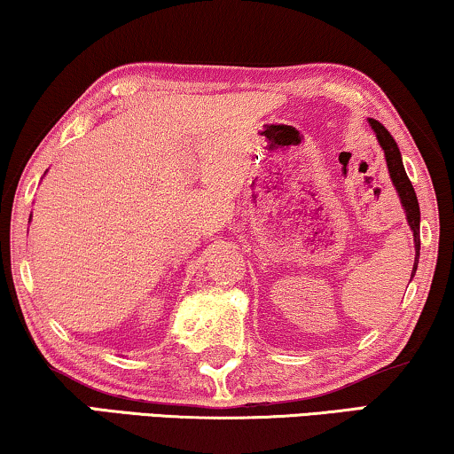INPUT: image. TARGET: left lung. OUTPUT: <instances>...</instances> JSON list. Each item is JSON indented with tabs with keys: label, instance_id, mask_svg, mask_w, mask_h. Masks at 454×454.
Wrapping results in <instances>:
<instances>
[{
	"label": "left lung",
	"instance_id": "obj_1",
	"mask_svg": "<svg viewBox=\"0 0 454 454\" xmlns=\"http://www.w3.org/2000/svg\"><path fill=\"white\" fill-rule=\"evenodd\" d=\"M370 126H372V129H374L378 145H380V148L384 151V159H387L390 182H393V185H395L396 196H399V200H401V207H403V210H405V219L413 231V247H415V262H413V270H411V278H413L415 270H418L419 246H421L419 244V202H418V196H415L411 182H409L405 167H403L399 145H396L393 136H390L388 129L384 128L380 121L370 120ZM411 278H409V283H411Z\"/></svg>",
	"mask_w": 454,
	"mask_h": 454
}]
</instances>
